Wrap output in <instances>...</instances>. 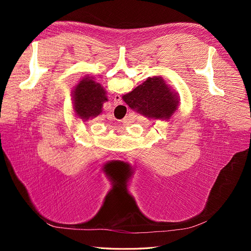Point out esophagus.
<instances>
[{
	"label": "esophagus",
	"instance_id": "1",
	"mask_svg": "<svg viewBox=\"0 0 251 251\" xmlns=\"http://www.w3.org/2000/svg\"><path fill=\"white\" fill-rule=\"evenodd\" d=\"M121 103H123V100H121L120 95L116 94L115 96H114V104L118 105V104H121Z\"/></svg>",
	"mask_w": 251,
	"mask_h": 251
}]
</instances>
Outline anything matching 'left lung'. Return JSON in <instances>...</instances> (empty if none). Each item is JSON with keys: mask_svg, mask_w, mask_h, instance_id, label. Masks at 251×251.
Masks as SVG:
<instances>
[{"mask_svg": "<svg viewBox=\"0 0 251 251\" xmlns=\"http://www.w3.org/2000/svg\"><path fill=\"white\" fill-rule=\"evenodd\" d=\"M105 94L103 88L94 78L86 77L80 80L74 90V109L77 115L82 119L100 115L102 103L108 100Z\"/></svg>", "mask_w": 251, "mask_h": 251, "instance_id": "1", "label": "left lung"}]
</instances>
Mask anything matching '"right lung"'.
<instances>
[{
	"instance_id": "obj_1",
	"label": "right lung",
	"mask_w": 251,
	"mask_h": 251,
	"mask_svg": "<svg viewBox=\"0 0 251 251\" xmlns=\"http://www.w3.org/2000/svg\"><path fill=\"white\" fill-rule=\"evenodd\" d=\"M123 100L131 109L155 119H168L176 111L179 100L160 76L149 77Z\"/></svg>"
}]
</instances>
